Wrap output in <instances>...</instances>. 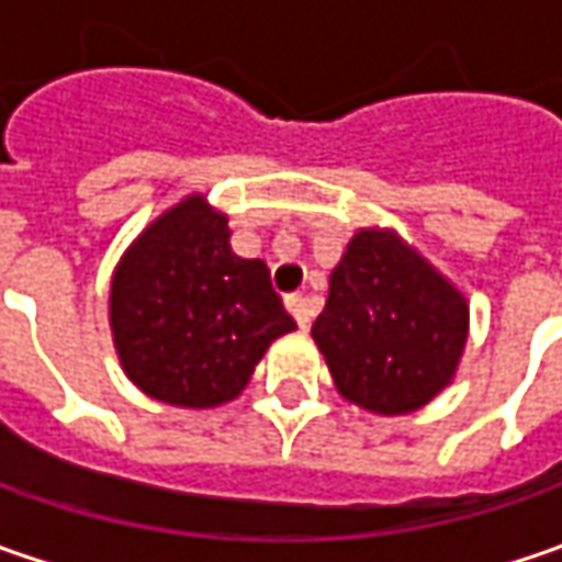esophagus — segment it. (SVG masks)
<instances>
[{"label":"esophagus","mask_w":562,"mask_h":562,"mask_svg":"<svg viewBox=\"0 0 562 562\" xmlns=\"http://www.w3.org/2000/svg\"><path fill=\"white\" fill-rule=\"evenodd\" d=\"M288 310H291V315L296 318L300 328H310V322H313V306H310V300H306L303 293L288 296Z\"/></svg>","instance_id":"esophagus-1"}]
</instances>
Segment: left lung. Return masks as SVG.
Segmentation results:
<instances>
[{
  "instance_id": "8db88e82",
  "label": "left lung",
  "mask_w": 562,
  "mask_h": 562,
  "mask_svg": "<svg viewBox=\"0 0 562 562\" xmlns=\"http://www.w3.org/2000/svg\"><path fill=\"white\" fill-rule=\"evenodd\" d=\"M313 340L340 397L375 416H409L457 378L469 300L394 227H359L331 271Z\"/></svg>"
}]
</instances>
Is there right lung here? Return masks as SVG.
I'll return each instance as SVG.
<instances>
[{
  "mask_svg": "<svg viewBox=\"0 0 562 562\" xmlns=\"http://www.w3.org/2000/svg\"><path fill=\"white\" fill-rule=\"evenodd\" d=\"M109 328L124 375L146 397L212 409L244 394L259 359L296 328L269 266L231 249L227 215L190 193L121 252Z\"/></svg>",
  "mask_w": 562,
  "mask_h": 562,
  "instance_id": "add662e5",
  "label": "right lung"
}]
</instances>
